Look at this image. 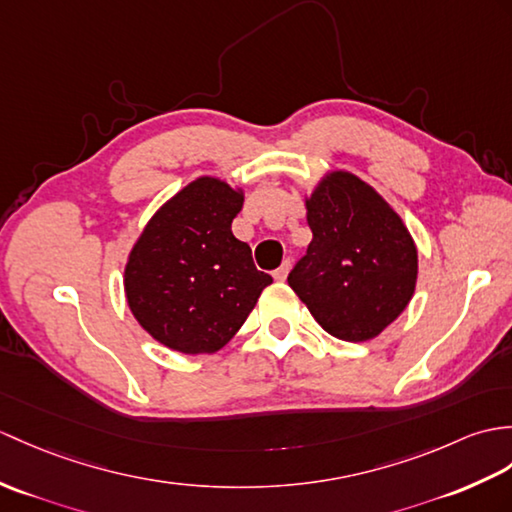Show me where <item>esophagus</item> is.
I'll list each match as a JSON object with an SVG mask.
<instances>
[{
    "instance_id": "obj_1",
    "label": "esophagus",
    "mask_w": 512,
    "mask_h": 512,
    "mask_svg": "<svg viewBox=\"0 0 512 512\" xmlns=\"http://www.w3.org/2000/svg\"><path fill=\"white\" fill-rule=\"evenodd\" d=\"M288 272H290V261H283V264L272 272V277H275V281H285L288 279Z\"/></svg>"
}]
</instances>
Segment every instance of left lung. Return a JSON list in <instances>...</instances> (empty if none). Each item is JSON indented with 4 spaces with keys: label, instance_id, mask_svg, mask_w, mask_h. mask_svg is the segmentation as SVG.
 <instances>
[{
    "label": "left lung",
    "instance_id": "left-lung-1",
    "mask_svg": "<svg viewBox=\"0 0 512 512\" xmlns=\"http://www.w3.org/2000/svg\"><path fill=\"white\" fill-rule=\"evenodd\" d=\"M312 242L288 283L327 334L364 342L406 310L419 275L406 224L351 172H329L305 198Z\"/></svg>",
    "mask_w": 512,
    "mask_h": 512
}]
</instances>
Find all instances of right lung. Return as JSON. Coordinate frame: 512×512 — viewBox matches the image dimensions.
Here are the masks:
<instances>
[{
	"label": "right lung",
	"instance_id": "right-lung-1",
	"mask_svg": "<svg viewBox=\"0 0 512 512\" xmlns=\"http://www.w3.org/2000/svg\"><path fill=\"white\" fill-rule=\"evenodd\" d=\"M242 202V189L200 176L154 213L128 255L130 312L172 351L222 349L272 283L231 231Z\"/></svg>",
	"mask_w": 512,
	"mask_h": 512
}]
</instances>
